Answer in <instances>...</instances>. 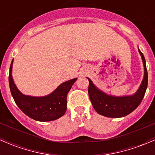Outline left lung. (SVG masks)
Returning <instances> with one entry per match:
<instances>
[{"label": "left lung", "instance_id": "8db88e82", "mask_svg": "<svg viewBox=\"0 0 155 155\" xmlns=\"http://www.w3.org/2000/svg\"><path fill=\"white\" fill-rule=\"evenodd\" d=\"M139 52L144 65V77L140 87L134 94L123 97L108 95L98 89L92 81L87 78L89 81V97L94 109L98 114L108 118H121L135 110L142 102L148 86V72L144 55L140 49Z\"/></svg>", "mask_w": 155, "mask_h": 155}]
</instances>
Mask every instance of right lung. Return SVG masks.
I'll list each match as a JSON object with an SVG mask.
<instances>
[{"label": "right lung", "mask_w": 155, "mask_h": 155, "mask_svg": "<svg viewBox=\"0 0 155 155\" xmlns=\"http://www.w3.org/2000/svg\"><path fill=\"white\" fill-rule=\"evenodd\" d=\"M12 61L9 74V84L12 96L18 108L26 115L38 121H50L64 115L67 110V96L76 81V78L61 84L52 93L44 97H31L21 94L12 77Z\"/></svg>", "instance_id": "right-lung-1"}]
</instances>
